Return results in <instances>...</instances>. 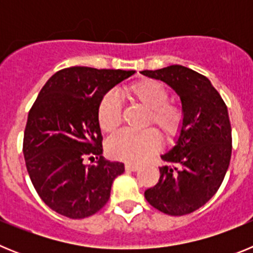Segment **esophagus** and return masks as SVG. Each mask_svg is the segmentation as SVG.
<instances>
[{"label":"esophagus","mask_w":253,"mask_h":253,"mask_svg":"<svg viewBox=\"0 0 253 253\" xmlns=\"http://www.w3.org/2000/svg\"><path fill=\"white\" fill-rule=\"evenodd\" d=\"M140 167L138 166V165H133V163H126V165H125V169H126V171L135 172V171H138Z\"/></svg>","instance_id":"34e87169"}]
</instances>
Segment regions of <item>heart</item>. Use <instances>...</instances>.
I'll use <instances>...</instances> for the list:
<instances>
[{
	"instance_id": "obj_1",
	"label": "heart",
	"mask_w": 253,
	"mask_h": 253,
	"mask_svg": "<svg viewBox=\"0 0 253 253\" xmlns=\"http://www.w3.org/2000/svg\"><path fill=\"white\" fill-rule=\"evenodd\" d=\"M125 95L148 110L147 125L154 124L167 140L175 139L184 122L180 107L169 102V91L161 82L143 78L125 87ZM122 102L114 92L105 93L97 106V122L105 133L116 130L122 123ZM161 148V138L154 129L134 133L123 130L109 138L106 149L111 157L140 163Z\"/></svg>"
}]
</instances>
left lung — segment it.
I'll list each match as a JSON object with an SVG mask.
<instances>
[{"label": "left lung", "mask_w": 253, "mask_h": 253, "mask_svg": "<svg viewBox=\"0 0 253 253\" xmlns=\"http://www.w3.org/2000/svg\"><path fill=\"white\" fill-rule=\"evenodd\" d=\"M177 93L184 122L175 144L161 154L160 181L144 198L169 215H185L207 204L222 185L232 154V129L224 101L205 76L184 66L142 71Z\"/></svg>", "instance_id": "8db88e82"}]
</instances>
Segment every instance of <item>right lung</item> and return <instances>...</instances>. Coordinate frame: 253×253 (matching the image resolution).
<instances>
[{
    "label": "right lung",
    "instance_id": "1",
    "mask_svg": "<svg viewBox=\"0 0 253 253\" xmlns=\"http://www.w3.org/2000/svg\"><path fill=\"white\" fill-rule=\"evenodd\" d=\"M135 71L71 67L49 78L29 111L24 158L37 193L71 219L97 213L110 198L124 163L102 157L97 106L102 96ZM86 158L98 161L84 165Z\"/></svg>",
    "mask_w": 253,
    "mask_h": 253
}]
</instances>
